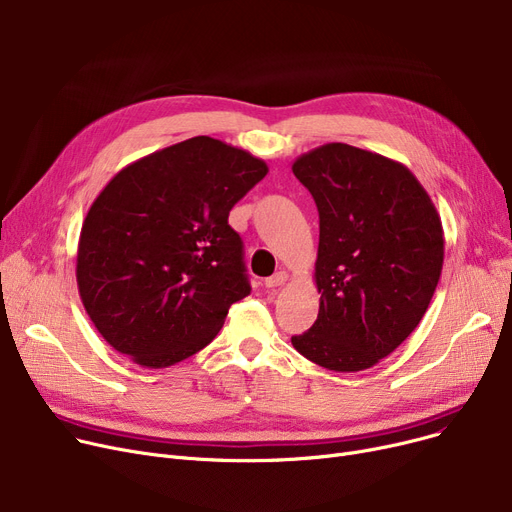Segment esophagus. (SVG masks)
<instances>
[{
  "label": "esophagus",
  "instance_id": "esophagus-1",
  "mask_svg": "<svg viewBox=\"0 0 512 512\" xmlns=\"http://www.w3.org/2000/svg\"><path fill=\"white\" fill-rule=\"evenodd\" d=\"M286 280H288V274H286V272H276L274 276L265 278V286H267V288H278V286H282Z\"/></svg>",
  "mask_w": 512,
  "mask_h": 512
}]
</instances>
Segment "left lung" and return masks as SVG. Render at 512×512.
Returning a JSON list of instances; mask_svg holds the SVG:
<instances>
[{
  "label": "left lung",
  "instance_id": "8db88e82",
  "mask_svg": "<svg viewBox=\"0 0 512 512\" xmlns=\"http://www.w3.org/2000/svg\"><path fill=\"white\" fill-rule=\"evenodd\" d=\"M319 211L315 324L292 346L330 371H363L409 338L444 263L436 205L398 161L346 143L294 159Z\"/></svg>",
  "mask_w": 512,
  "mask_h": 512
}]
</instances>
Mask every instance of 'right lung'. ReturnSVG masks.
I'll return each instance as SVG.
<instances>
[{
  "instance_id": "right-lung-1",
  "label": "right lung",
  "mask_w": 512,
  "mask_h": 512,
  "mask_svg": "<svg viewBox=\"0 0 512 512\" xmlns=\"http://www.w3.org/2000/svg\"><path fill=\"white\" fill-rule=\"evenodd\" d=\"M265 174L249 151L193 137L105 184L80 230L76 282L107 344L161 369L218 336L251 292L228 213Z\"/></svg>"
}]
</instances>
